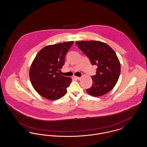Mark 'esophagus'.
<instances>
[{"label":"esophagus","mask_w":147,"mask_h":147,"mask_svg":"<svg viewBox=\"0 0 147 147\" xmlns=\"http://www.w3.org/2000/svg\"><path fill=\"white\" fill-rule=\"evenodd\" d=\"M75 78H76V79H78V80H80V79H81V77H75Z\"/></svg>","instance_id":"esophagus-1"}]
</instances>
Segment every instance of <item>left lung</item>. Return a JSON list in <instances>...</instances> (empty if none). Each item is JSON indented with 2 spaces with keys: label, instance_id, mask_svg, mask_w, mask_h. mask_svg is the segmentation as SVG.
Segmentation results:
<instances>
[{
  "label": "left lung",
  "instance_id": "8db88e82",
  "mask_svg": "<svg viewBox=\"0 0 147 147\" xmlns=\"http://www.w3.org/2000/svg\"><path fill=\"white\" fill-rule=\"evenodd\" d=\"M78 48L87 56L92 65H96V74L91 76L93 84L86 90L91 96H100L111 91L117 83L121 65L115 51L107 44L98 41L76 42Z\"/></svg>",
  "mask_w": 147,
  "mask_h": 147
}]
</instances>
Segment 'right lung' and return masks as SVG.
I'll return each mask as SVG.
<instances>
[{
  "mask_svg": "<svg viewBox=\"0 0 147 147\" xmlns=\"http://www.w3.org/2000/svg\"><path fill=\"white\" fill-rule=\"evenodd\" d=\"M73 42L47 46L36 56L29 76L34 88L42 97L55 100L62 98L67 93L71 79L61 76L58 71L62 68L65 55Z\"/></svg>",
  "mask_w": 147,
  "mask_h": 147,
  "instance_id": "1",
  "label": "right lung"
}]
</instances>
